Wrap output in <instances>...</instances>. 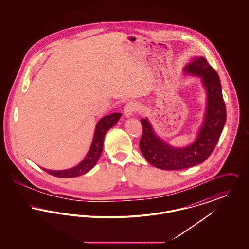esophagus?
<instances>
[{"label":"esophagus","instance_id":"34e87169","mask_svg":"<svg viewBox=\"0 0 249 249\" xmlns=\"http://www.w3.org/2000/svg\"><path fill=\"white\" fill-rule=\"evenodd\" d=\"M137 109H138L137 104L132 102V101H130L124 107V115H125V117L126 118H130L137 111Z\"/></svg>","mask_w":249,"mask_h":249}]
</instances>
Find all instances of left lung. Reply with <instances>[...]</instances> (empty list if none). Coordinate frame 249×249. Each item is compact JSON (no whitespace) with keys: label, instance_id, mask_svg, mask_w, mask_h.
<instances>
[{"label":"left lung","instance_id":"1","mask_svg":"<svg viewBox=\"0 0 249 249\" xmlns=\"http://www.w3.org/2000/svg\"><path fill=\"white\" fill-rule=\"evenodd\" d=\"M185 71L201 77L206 91V110L195 141L185 147H174L161 140L148 119H142L140 150L144 159L161 170H182L202 163L218 142L226 122V107L217 72L203 57H194Z\"/></svg>","mask_w":249,"mask_h":249}]
</instances>
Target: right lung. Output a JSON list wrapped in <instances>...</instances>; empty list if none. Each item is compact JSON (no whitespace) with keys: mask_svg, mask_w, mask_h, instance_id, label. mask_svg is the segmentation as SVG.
<instances>
[{"mask_svg":"<svg viewBox=\"0 0 249 249\" xmlns=\"http://www.w3.org/2000/svg\"><path fill=\"white\" fill-rule=\"evenodd\" d=\"M120 117H121L120 113H113V114L106 116L105 118H103L98 121V123L96 124L94 136H93L91 146H90L88 154L85 157V159L79 164L70 168V169L61 170V171L48 170L45 168H42V169L49 175L60 178H76V177H80V176H83L85 174H87L89 171H90L94 167L98 160L101 157L102 151H103L105 136H106L107 131L117 124Z\"/></svg>","mask_w":249,"mask_h":249,"instance_id":"1","label":"right lung"}]
</instances>
